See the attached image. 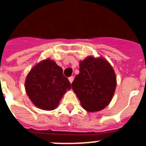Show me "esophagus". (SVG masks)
I'll list each match as a JSON object with an SVG mask.
<instances>
[{
  "mask_svg": "<svg viewBox=\"0 0 146 146\" xmlns=\"http://www.w3.org/2000/svg\"><path fill=\"white\" fill-rule=\"evenodd\" d=\"M69 82H70V83H72V82H73V80H74V77H69Z\"/></svg>",
  "mask_w": 146,
  "mask_h": 146,
  "instance_id": "esophagus-1",
  "label": "esophagus"
}]
</instances>
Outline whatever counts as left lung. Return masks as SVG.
Listing matches in <instances>:
<instances>
[{
  "mask_svg": "<svg viewBox=\"0 0 146 146\" xmlns=\"http://www.w3.org/2000/svg\"><path fill=\"white\" fill-rule=\"evenodd\" d=\"M116 75L111 64L102 56L89 55L80 61V74L72 88L82 108L89 113L109 105L116 88Z\"/></svg>",
  "mask_w": 146,
  "mask_h": 146,
  "instance_id": "1",
  "label": "left lung"
}]
</instances>
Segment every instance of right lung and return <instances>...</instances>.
I'll return each mask as SVG.
<instances>
[{
	"label": "right lung",
	"instance_id": "right-lung-1",
	"mask_svg": "<svg viewBox=\"0 0 146 146\" xmlns=\"http://www.w3.org/2000/svg\"><path fill=\"white\" fill-rule=\"evenodd\" d=\"M25 88L30 100L36 108L52 110L62 97L71 89L69 80L63 69L50 58L41 60L31 69L25 81Z\"/></svg>",
	"mask_w": 146,
	"mask_h": 146
}]
</instances>
